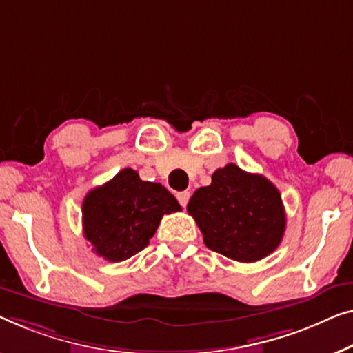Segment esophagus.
<instances>
[{
	"label": "esophagus",
	"mask_w": 353,
	"mask_h": 353,
	"mask_svg": "<svg viewBox=\"0 0 353 353\" xmlns=\"http://www.w3.org/2000/svg\"><path fill=\"white\" fill-rule=\"evenodd\" d=\"M176 196H177V201L181 203V205H182L183 208H185L188 200H190V192H187V190H185V192H179Z\"/></svg>",
	"instance_id": "34e87169"
}]
</instances>
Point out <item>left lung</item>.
Returning a JSON list of instances; mask_svg holds the SVG:
<instances>
[{
	"label": "left lung",
	"mask_w": 353,
	"mask_h": 353,
	"mask_svg": "<svg viewBox=\"0 0 353 353\" xmlns=\"http://www.w3.org/2000/svg\"><path fill=\"white\" fill-rule=\"evenodd\" d=\"M187 211L205 245L238 262H256L274 252L286 227L278 188L233 163L214 171L211 185L193 193Z\"/></svg>",
	"instance_id": "left-lung-1"
}]
</instances>
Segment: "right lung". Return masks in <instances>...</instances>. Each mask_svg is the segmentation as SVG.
Returning <instances> with one entry per match:
<instances>
[{
  "instance_id": "add662e5",
  "label": "right lung",
  "mask_w": 353,
  "mask_h": 353,
  "mask_svg": "<svg viewBox=\"0 0 353 353\" xmlns=\"http://www.w3.org/2000/svg\"><path fill=\"white\" fill-rule=\"evenodd\" d=\"M83 233L97 256L126 261L148 245L161 217L181 205L161 183L147 182L131 168L92 188L83 201Z\"/></svg>"
}]
</instances>
